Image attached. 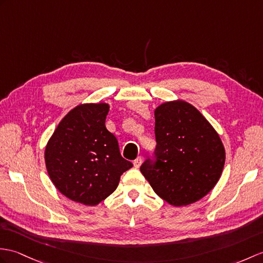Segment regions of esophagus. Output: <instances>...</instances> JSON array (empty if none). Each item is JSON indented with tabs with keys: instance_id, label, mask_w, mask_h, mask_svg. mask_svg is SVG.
Segmentation results:
<instances>
[{
	"instance_id": "34e87169",
	"label": "esophagus",
	"mask_w": 263,
	"mask_h": 263,
	"mask_svg": "<svg viewBox=\"0 0 263 263\" xmlns=\"http://www.w3.org/2000/svg\"><path fill=\"white\" fill-rule=\"evenodd\" d=\"M141 163H142V157H138L137 159L133 161V164L136 168H139L140 166H141Z\"/></svg>"
}]
</instances>
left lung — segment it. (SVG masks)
<instances>
[{"label": "left lung", "instance_id": "8db88e82", "mask_svg": "<svg viewBox=\"0 0 263 263\" xmlns=\"http://www.w3.org/2000/svg\"><path fill=\"white\" fill-rule=\"evenodd\" d=\"M157 162L140 170L158 196L186 206L206 196L222 176L225 149L218 133L191 103L169 101L155 109Z\"/></svg>", "mask_w": 263, "mask_h": 263}]
</instances>
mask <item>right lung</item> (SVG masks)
<instances>
[{"label": "right lung", "mask_w": 263, "mask_h": 263, "mask_svg": "<svg viewBox=\"0 0 263 263\" xmlns=\"http://www.w3.org/2000/svg\"><path fill=\"white\" fill-rule=\"evenodd\" d=\"M107 103H83L67 113L48 140L45 162L64 196L95 206L118 188L133 164L122 158L114 134L105 126Z\"/></svg>", "instance_id": "obj_1"}]
</instances>
